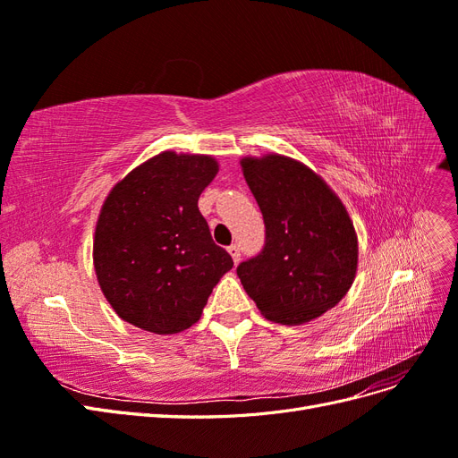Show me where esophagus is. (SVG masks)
<instances>
[{"label":"esophagus","mask_w":458,"mask_h":458,"mask_svg":"<svg viewBox=\"0 0 458 458\" xmlns=\"http://www.w3.org/2000/svg\"><path fill=\"white\" fill-rule=\"evenodd\" d=\"M227 250H229V254H231V258H233L234 263L241 261V248H239V244H231V246L227 248Z\"/></svg>","instance_id":"obj_1"}]
</instances>
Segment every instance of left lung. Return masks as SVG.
<instances>
[{
	"label": "left lung",
	"instance_id": "1",
	"mask_svg": "<svg viewBox=\"0 0 458 458\" xmlns=\"http://www.w3.org/2000/svg\"><path fill=\"white\" fill-rule=\"evenodd\" d=\"M266 224L261 252L237 267L263 317L301 325L348 294L357 271V234L348 210L301 162L267 155L241 160Z\"/></svg>",
	"mask_w": 458,
	"mask_h": 458
}]
</instances>
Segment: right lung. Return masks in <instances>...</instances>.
Masks as SVG:
<instances>
[{"mask_svg": "<svg viewBox=\"0 0 458 458\" xmlns=\"http://www.w3.org/2000/svg\"><path fill=\"white\" fill-rule=\"evenodd\" d=\"M219 165L206 155L164 150L118 182L101 208L93 266L120 318L155 335L195 325L231 267L199 210Z\"/></svg>", "mask_w": 458, "mask_h": 458, "instance_id": "add662e5", "label": "right lung"}]
</instances>
